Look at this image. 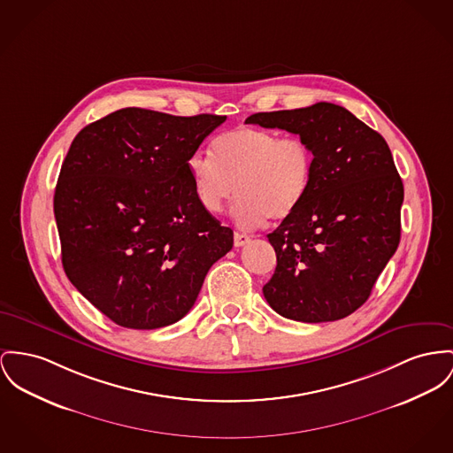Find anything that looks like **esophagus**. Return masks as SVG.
Returning a JSON list of instances; mask_svg holds the SVG:
<instances>
[{
  "label": "esophagus",
  "instance_id": "esophagus-1",
  "mask_svg": "<svg viewBox=\"0 0 453 453\" xmlns=\"http://www.w3.org/2000/svg\"><path fill=\"white\" fill-rule=\"evenodd\" d=\"M249 242H250L249 235L241 234V232H235V234H234V243H235V247H242V245H245V243H249Z\"/></svg>",
  "mask_w": 453,
  "mask_h": 453
}]
</instances>
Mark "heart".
<instances>
[{
    "mask_svg": "<svg viewBox=\"0 0 453 453\" xmlns=\"http://www.w3.org/2000/svg\"><path fill=\"white\" fill-rule=\"evenodd\" d=\"M211 154L196 152L187 172L201 206L223 211L237 194L232 214L243 228H254L270 216H292L307 197L314 177V152L302 137L242 125L219 134Z\"/></svg>",
    "mask_w": 453,
    "mask_h": 453,
    "instance_id": "1",
    "label": "heart"
}]
</instances>
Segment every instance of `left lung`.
Returning a JSON list of instances; mask_svg holds the SVG:
<instances>
[{"label": "left lung", "instance_id": "obj_1", "mask_svg": "<svg viewBox=\"0 0 453 453\" xmlns=\"http://www.w3.org/2000/svg\"><path fill=\"white\" fill-rule=\"evenodd\" d=\"M245 123L299 134L314 152L307 197L268 235L276 268L265 299L294 321L347 318L367 301L400 242L403 183L387 141L332 103L256 113Z\"/></svg>", "mask_w": 453, "mask_h": 453}]
</instances>
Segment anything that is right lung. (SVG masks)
I'll return each instance as SVG.
<instances>
[{
  "label": "right lung",
  "instance_id": "right-lung-1",
  "mask_svg": "<svg viewBox=\"0 0 453 453\" xmlns=\"http://www.w3.org/2000/svg\"><path fill=\"white\" fill-rule=\"evenodd\" d=\"M225 120L123 108L84 127L66 152L55 188L63 270L119 326L177 323L234 247L187 172Z\"/></svg>",
  "mask_w": 453,
  "mask_h": 453
}]
</instances>
